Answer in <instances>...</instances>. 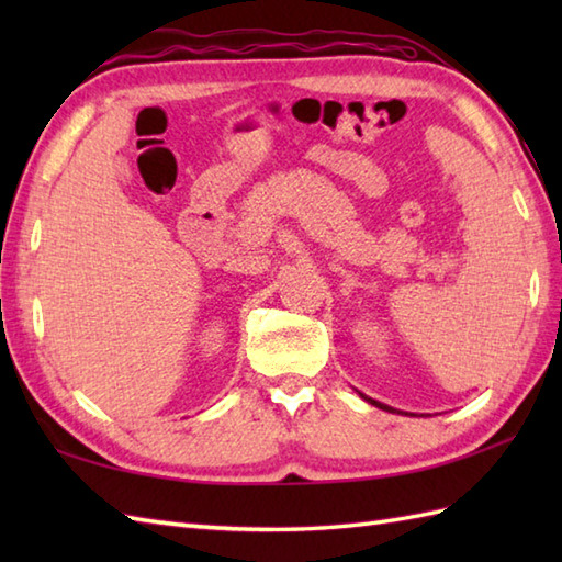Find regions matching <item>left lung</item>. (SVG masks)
Masks as SVG:
<instances>
[{
    "mask_svg": "<svg viewBox=\"0 0 562 562\" xmlns=\"http://www.w3.org/2000/svg\"><path fill=\"white\" fill-rule=\"evenodd\" d=\"M369 403L372 405H376V408H381V411H393V408H389V405H384V403H379V401H372V398H367Z\"/></svg>",
    "mask_w": 562,
    "mask_h": 562,
    "instance_id": "1",
    "label": "left lung"
}]
</instances>
